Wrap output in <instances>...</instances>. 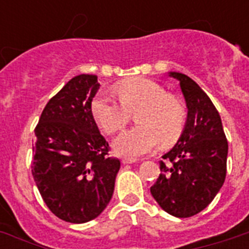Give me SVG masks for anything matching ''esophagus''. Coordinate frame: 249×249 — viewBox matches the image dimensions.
<instances>
[{
    "mask_svg": "<svg viewBox=\"0 0 249 249\" xmlns=\"http://www.w3.org/2000/svg\"><path fill=\"white\" fill-rule=\"evenodd\" d=\"M121 163H123V164H133V163H137V159H134V158H123Z\"/></svg>",
    "mask_w": 249,
    "mask_h": 249,
    "instance_id": "34e87169",
    "label": "esophagus"
}]
</instances>
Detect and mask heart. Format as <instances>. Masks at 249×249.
Returning <instances> with one entry per match:
<instances>
[{"instance_id": "1", "label": "heart", "mask_w": 249, "mask_h": 249, "mask_svg": "<svg viewBox=\"0 0 249 249\" xmlns=\"http://www.w3.org/2000/svg\"><path fill=\"white\" fill-rule=\"evenodd\" d=\"M117 102L102 91L94 98L91 113L99 128L115 134L126 126L130 113H136L140 126L123 133L113 141L116 154L138 158L158 150L160 143L172 144L186 124V108L177 97L166 93L160 84L143 77L125 80L116 86Z\"/></svg>"}]
</instances>
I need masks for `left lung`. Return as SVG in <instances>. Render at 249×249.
Returning a JSON list of instances; mask_svg holds the SVG:
<instances>
[{
	"label": "left lung",
	"mask_w": 249,
	"mask_h": 249,
	"mask_svg": "<svg viewBox=\"0 0 249 249\" xmlns=\"http://www.w3.org/2000/svg\"><path fill=\"white\" fill-rule=\"evenodd\" d=\"M169 76L179 81L187 120L150 190L166 213L186 218L207 208L224 185L229 144L220 113L200 86L179 72Z\"/></svg>",
	"instance_id": "left-lung-1"
}]
</instances>
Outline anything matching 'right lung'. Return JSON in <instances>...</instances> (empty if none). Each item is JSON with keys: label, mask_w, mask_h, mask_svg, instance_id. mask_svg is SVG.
Returning <instances> with one entry per match:
<instances>
[{"label": "right lung", "mask_w": 249, "mask_h": 249, "mask_svg": "<svg viewBox=\"0 0 249 249\" xmlns=\"http://www.w3.org/2000/svg\"><path fill=\"white\" fill-rule=\"evenodd\" d=\"M99 86L95 75L75 76L48 102L35 129L37 189L48 208L71 224L105 211L120 169V160L108 158V142L91 113Z\"/></svg>", "instance_id": "obj_1"}]
</instances>
